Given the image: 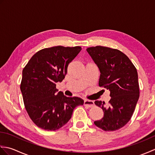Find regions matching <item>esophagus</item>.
<instances>
[{
    "mask_svg": "<svg viewBox=\"0 0 155 155\" xmlns=\"http://www.w3.org/2000/svg\"><path fill=\"white\" fill-rule=\"evenodd\" d=\"M84 106H87L88 107H94V102L93 101L90 100H84Z\"/></svg>",
    "mask_w": 155,
    "mask_h": 155,
    "instance_id": "1",
    "label": "esophagus"
}]
</instances>
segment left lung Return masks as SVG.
<instances>
[{"mask_svg": "<svg viewBox=\"0 0 155 155\" xmlns=\"http://www.w3.org/2000/svg\"><path fill=\"white\" fill-rule=\"evenodd\" d=\"M101 72L98 85L110 91V100L94 104L104 112L103 118L94 121L104 131H114L123 127L132 117L139 98V85L136 67L127 56L119 50L106 47L87 49Z\"/></svg>", "mask_w": 155, "mask_h": 155, "instance_id": "1", "label": "left lung"}]
</instances>
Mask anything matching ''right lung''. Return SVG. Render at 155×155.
I'll return each instance as SVG.
<instances>
[{"label":"right lung","mask_w":155,"mask_h":155,"mask_svg":"<svg viewBox=\"0 0 155 155\" xmlns=\"http://www.w3.org/2000/svg\"><path fill=\"white\" fill-rule=\"evenodd\" d=\"M81 51L78 46L42 49L23 68L21 90L25 107L31 120L42 129H59L71 119L74 108L84 104L81 98L56 93V83L64 79L69 63Z\"/></svg>","instance_id":"add662e5"}]
</instances>
